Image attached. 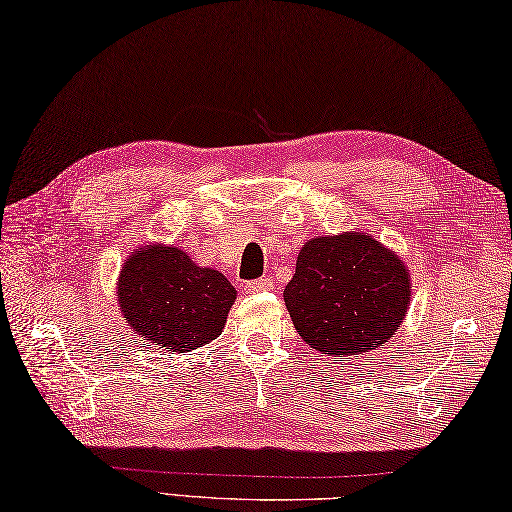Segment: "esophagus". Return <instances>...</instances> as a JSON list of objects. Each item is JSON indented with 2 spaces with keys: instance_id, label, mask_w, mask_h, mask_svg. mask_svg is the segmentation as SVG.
Here are the masks:
<instances>
[{
  "instance_id": "obj_1",
  "label": "esophagus",
  "mask_w": 512,
  "mask_h": 512,
  "mask_svg": "<svg viewBox=\"0 0 512 512\" xmlns=\"http://www.w3.org/2000/svg\"><path fill=\"white\" fill-rule=\"evenodd\" d=\"M273 289V282L269 278H258L252 282H245V291L247 293H265Z\"/></svg>"
}]
</instances>
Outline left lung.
<instances>
[{
	"instance_id": "left-lung-1",
	"label": "left lung",
	"mask_w": 512,
	"mask_h": 512,
	"mask_svg": "<svg viewBox=\"0 0 512 512\" xmlns=\"http://www.w3.org/2000/svg\"><path fill=\"white\" fill-rule=\"evenodd\" d=\"M410 293L408 267L393 249L365 232H343L302 245L284 304L313 350L354 356L400 330Z\"/></svg>"
}]
</instances>
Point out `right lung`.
<instances>
[{"mask_svg": "<svg viewBox=\"0 0 512 512\" xmlns=\"http://www.w3.org/2000/svg\"><path fill=\"white\" fill-rule=\"evenodd\" d=\"M234 299L236 289L223 273L162 243L132 252L117 280L119 310L134 334L176 354L215 341Z\"/></svg>", "mask_w": 512, "mask_h": 512, "instance_id": "1", "label": "right lung"}]
</instances>
